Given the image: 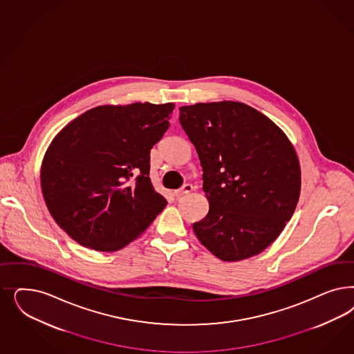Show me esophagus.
Instances as JSON below:
<instances>
[{
  "mask_svg": "<svg viewBox=\"0 0 354 354\" xmlns=\"http://www.w3.org/2000/svg\"><path fill=\"white\" fill-rule=\"evenodd\" d=\"M192 192H193V186H192L190 183H185L181 189H178V190L174 192V195H176L177 198H180V196L189 194V193H192Z\"/></svg>",
  "mask_w": 354,
  "mask_h": 354,
  "instance_id": "34e87169",
  "label": "esophagus"
}]
</instances>
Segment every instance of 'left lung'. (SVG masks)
<instances>
[{
    "label": "left lung",
    "instance_id": "left-lung-1",
    "mask_svg": "<svg viewBox=\"0 0 354 354\" xmlns=\"http://www.w3.org/2000/svg\"><path fill=\"white\" fill-rule=\"evenodd\" d=\"M180 124L198 152L209 203L207 216L193 224L195 236L225 262L262 252L299 198L292 143L268 117L237 102L181 106Z\"/></svg>",
    "mask_w": 354,
    "mask_h": 354
}]
</instances>
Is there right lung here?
<instances>
[{
    "instance_id": "1",
    "label": "right lung",
    "mask_w": 354,
    "mask_h": 354,
    "mask_svg": "<svg viewBox=\"0 0 354 354\" xmlns=\"http://www.w3.org/2000/svg\"><path fill=\"white\" fill-rule=\"evenodd\" d=\"M174 104L102 105L53 139L40 181L46 207L73 240L115 251L167 205L149 180V152L169 127Z\"/></svg>"
}]
</instances>
